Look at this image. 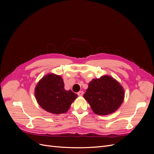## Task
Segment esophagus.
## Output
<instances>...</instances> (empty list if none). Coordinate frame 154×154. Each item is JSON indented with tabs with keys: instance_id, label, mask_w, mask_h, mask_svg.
Returning <instances> with one entry per match:
<instances>
[{
	"instance_id": "34e87169",
	"label": "esophagus",
	"mask_w": 154,
	"mask_h": 154,
	"mask_svg": "<svg viewBox=\"0 0 154 154\" xmlns=\"http://www.w3.org/2000/svg\"><path fill=\"white\" fill-rule=\"evenodd\" d=\"M83 92L82 91H79V92H78V95L79 96H83Z\"/></svg>"
}]
</instances>
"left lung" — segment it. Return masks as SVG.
<instances>
[{"mask_svg":"<svg viewBox=\"0 0 154 154\" xmlns=\"http://www.w3.org/2000/svg\"><path fill=\"white\" fill-rule=\"evenodd\" d=\"M83 97L97 115H107L117 110L125 97L123 87L115 79L108 75L93 79Z\"/></svg>","mask_w":154,"mask_h":154,"instance_id":"left-lung-1","label":"left lung"}]
</instances>
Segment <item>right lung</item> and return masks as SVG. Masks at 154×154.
I'll use <instances>...</instances> for the list:
<instances>
[{
    "label": "right lung",
    "mask_w": 154,
    "mask_h": 154,
    "mask_svg": "<svg viewBox=\"0 0 154 154\" xmlns=\"http://www.w3.org/2000/svg\"><path fill=\"white\" fill-rule=\"evenodd\" d=\"M35 95L38 105L48 112L66 113L78 95L64 88L62 78L53 73L44 76L37 83Z\"/></svg>",
    "instance_id": "right-lung-1"
}]
</instances>
